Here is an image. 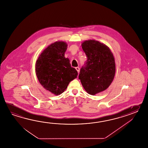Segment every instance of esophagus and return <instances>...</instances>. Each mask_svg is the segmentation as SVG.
I'll list each match as a JSON object with an SVG mask.
<instances>
[{
  "instance_id": "1",
  "label": "esophagus",
  "mask_w": 148,
  "mask_h": 148,
  "mask_svg": "<svg viewBox=\"0 0 148 148\" xmlns=\"http://www.w3.org/2000/svg\"><path fill=\"white\" fill-rule=\"evenodd\" d=\"M75 69L77 70V72H78V73H79V72H80V68H79V67H76L75 68Z\"/></svg>"
}]
</instances>
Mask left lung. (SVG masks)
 Returning a JSON list of instances; mask_svg holds the SVG:
<instances>
[{
	"instance_id": "1",
	"label": "left lung",
	"mask_w": 148,
	"mask_h": 148,
	"mask_svg": "<svg viewBox=\"0 0 148 148\" xmlns=\"http://www.w3.org/2000/svg\"><path fill=\"white\" fill-rule=\"evenodd\" d=\"M82 48L87 60L80 69L79 79L85 90L95 95L106 89L113 82L115 59L109 47L98 41H85Z\"/></svg>"
}]
</instances>
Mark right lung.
Segmentation results:
<instances>
[{"label":"right lung","instance_id":"right-lung-1","mask_svg":"<svg viewBox=\"0 0 148 148\" xmlns=\"http://www.w3.org/2000/svg\"><path fill=\"white\" fill-rule=\"evenodd\" d=\"M67 44L58 41L50 45L40 54L35 64L38 80L45 89L56 95L62 94L78 72L64 57Z\"/></svg>","mask_w":148,"mask_h":148}]
</instances>
